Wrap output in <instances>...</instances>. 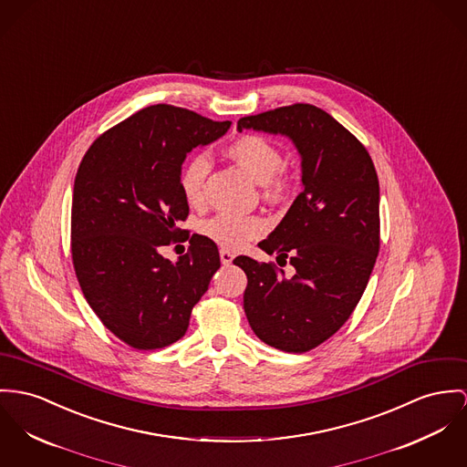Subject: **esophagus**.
<instances>
[{
    "label": "esophagus",
    "instance_id": "esophagus-1",
    "mask_svg": "<svg viewBox=\"0 0 467 467\" xmlns=\"http://www.w3.org/2000/svg\"><path fill=\"white\" fill-rule=\"evenodd\" d=\"M233 259H234V254H233V252L225 251V249H222V251H220V261H222V265H223V266L231 265V263H233Z\"/></svg>",
    "mask_w": 467,
    "mask_h": 467
}]
</instances>
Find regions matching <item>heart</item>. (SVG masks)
Segmentation results:
<instances>
[{
  "instance_id": "obj_1",
  "label": "heart",
  "mask_w": 467,
  "mask_h": 467,
  "mask_svg": "<svg viewBox=\"0 0 467 467\" xmlns=\"http://www.w3.org/2000/svg\"><path fill=\"white\" fill-rule=\"evenodd\" d=\"M227 156L236 161L252 180L263 184L270 197H279L286 188L283 174L285 158L279 147L259 135H244L227 147ZM212 169L208 156L197 154L184 163L180 172V190L190 206L204 201V181ZM265 222L257 216L218 213L201 223V233L222 249H242L263 234Z\"/></svg>"
}]
</instances>
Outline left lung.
Wrapping results in <instances>:
<instances>
[{
	"instance_id": "1",
	"label": "left lung",
	"mask_w": 467,
	"mask_h": 467,
	"mask_svg": "<svg viewBox=\"0 0 467 467\" xmlns=\"http://www.w3.org/2000/svg\"><path fill=\"white\" fill-rule=\"evenodd\" d=\"M287 137L302 158V192L259 242L294 266L238 255L244 309L255 336L283 352L317 348L350 318L380 249L379 178L359 140L322 108L296 103L238 120V131Z\"/></svg>"
}]
</instances>
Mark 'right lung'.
I'll return each mask as SVG.
<instances>
[{
	"mask_svg": "<svg viewBox=\"0 0 467 467\" xmlns=\"http://www.w3.org/2000/svg\"><path fill=\"white\" fill-rule=\"evenodd\" d=\"M231 122L172 105L147 107L103 133L74 180L71 252L81 291L111 334L137 350L181 339L220 268L215 242L193 234L174 263L160 249L186 242L180 190L186 154Z\"/></svg>",
	"mask_w": 467,
	"mask_h": 467,
	"instance_id": "obj_1",
	"label": "right lung"
}]
</instances>
